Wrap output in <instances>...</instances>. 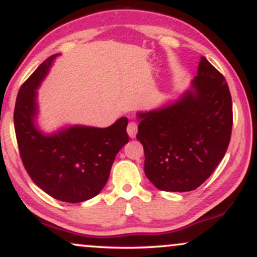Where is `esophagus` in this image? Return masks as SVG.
Returning a JSON list of instances; mask_svg holds the SVG:
<instances>
[{
    "mask_svg": "<svg viewBox=\"0 0 257 257\" xmlns=\"http://www.w3.org/2000/svg\"><path fill=\"white\" fill-rule=\"evenodd\" d=\"M126 133L132 139L137 137V133H138V124L135 122H129L128 126H126Z\"/></svg>",
    "mask_w": 257,
    "mask_h": 257,
    "instance_id": "obj_1",
    "label": "esophagus"
}]
</instances>
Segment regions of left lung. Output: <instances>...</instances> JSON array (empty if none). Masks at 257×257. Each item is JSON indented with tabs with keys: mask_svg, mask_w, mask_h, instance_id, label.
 <instances>
[{
	"mask_svg": "<svg viewBox=\"0 0 257 257\" xmlns=\"http://www.w3.org/2000/svg\"><path fill=\"white\" fill-rule=\"evenodd\" d=\"M137 139L145 174L158 190H196L223 158L231 140L232 98L225 77L200 58L190 90L164 107L139 112Z\"/></svg>",
	"mask_w": 257,
	"mask_h": 257,
	"instance_id": "8db88e82",
	"label": "left lung"
}]
</instances>
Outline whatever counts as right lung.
I'll list each match as a JSON object with an SVG mask.
<instances>
[{"label": "right lung", "instance_id": "right-lung-1", "mask_svg": "<svg viewBox=\"0 0 257 257\" xmlns=\"http://www.w3.org/2000/svg\"><path fill=\"white\" fill-rule=\"evenodd\" d=\"M58 54L43 61L23 83L14 108L20 158L38 187L67 203L88 200L104 188L118 151L129 141L128 118L107 128L73 125L44 134L37 129V88Z\"/></svg>", "mask_w": 257, "mask_h": 257}]
</instances>
